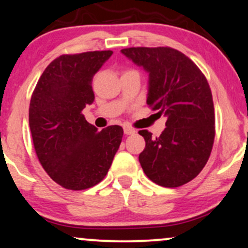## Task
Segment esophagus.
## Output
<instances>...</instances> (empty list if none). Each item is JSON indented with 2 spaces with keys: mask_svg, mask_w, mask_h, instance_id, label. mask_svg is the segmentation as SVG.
<instances>
[{
  "mask_svg": "<svg viewBox=\"0 0 248 248\" xmlns=\"http://www.w3.org/2000/svg\"><path fill=\"white\" fill-rule=\"evenodd\" d=\"M124 134H126V135H134L135 133H136V130H135L134 128L128 127V126L124 127Z\"/></svg>",
  "mask_w": 248,
  "mask_h": 248,
  "instance_id": "esophagus-1",
  "label": "esophagus"
}]
</instances>
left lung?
<instances>
[{
    "label": "left lung",
    "mask_w": 248,
    "mask_h": 248,
    "mask_svg": "<svg viewBox=\"0 0 248 248\" xmlns=\"http://www.w3.org/2000/svg\"><path fill=\"white\" fill-rule=\"evenodd\" d=\"M121 54L149 73L147 105L167 118L156 139L147 130L139 131L145 140L140 164L158 186H183L202 170L214 143V104L207 80L176 49L140 46L122 49Z\"/></svg>",
    "instance_id": "left-lung-1"
}]
</instances>
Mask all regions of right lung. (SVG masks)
<instances>
[{"instance_id":"obj_1","label":"right lung","mask_w":248,"mask_h":248,"mask_svg":"<svg viewBox=\"0 0 248 248\" xmlns=\"http://www.w3.org/2000/svg\"><path fill=\"white\" fill-rule=\"evenodd\" d=\"M113 51L62 55L37 81L30 104L36 155L50 177L68 190H86L108 174L124 129L97 131L81 111L93 103L92 81Z\"/></svg>"}]
</instances>
